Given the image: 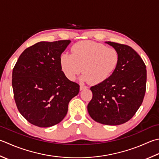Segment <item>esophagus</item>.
<instances>
[{"label":"esophagus","mask_w":159,"mask_h":159,"mask_svg":"<svg viewBox=\"0 0 159 159\" xmlns=\"http://www.w3.org/2000/svg\"><path fill=\"white\" fill-rule=\"evenodd\" d=\"M87 88H88V87H87V86H85V85H80V90L86 89Z\"/></svg>","instance_id":"1"}]
</instances>
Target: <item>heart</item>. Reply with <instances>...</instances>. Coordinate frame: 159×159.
<instances>
[{
    "instance_id": "obj_1",
    "label": "heart",
    "mask_w": 159,
    "mask_h": 159,
    "mask_svg": "<svg viewBox=\"0 0 159 159\" xmlns=\"http://www.w3.org/2000/svg\"><path fill=\"white\" fill-rule=\"evenodd\" d=\"M119 60V53L116 49L91 40H84L73 45L71 54H62L60 63L64 74L69 80L75 79L82 67V79L96 85L105 81L112 75Z\"/></svg>"
}]
</instances>
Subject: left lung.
I'll use <instances>...</instances> for the list:
<instances>
[{
    "label": "left lung",
    "instance_id": "8db88e82",
    "mask_svg": "<svg viewBox=\"0 0 159 159\" xmlns=\"http://www.w3.org/2000/svg\"><path fill=\"white\" fill-rule=\"evenodd\" d=\"M119 52V63L107 80L91 87L88 105L92 119L104 125H118L130 120L143 101L147 70L141 57L128 45L108 41Z\"/></svg>",
    "mask_w": 159,
    "mask_h": 159
}]
</instances>
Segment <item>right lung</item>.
Segmentation results:
<instances>
[{
	"label": "right lung",
	"mask_w": 159,
	"mask_h": 159,
	"mask_svg": "<svg viewBox=\"0 0 159 159\" xmlns=\"http://www.w3.org/2000/svg\"><path fill=\"white\" fill-rule=\"evenodd\" d=\"M70 40L41 41L25 49L12 71L14 97L19 112L40 127L59 123L80 86L65 76L60 58Z\"/></svg>",
	"instance_id": "obj_1"
}]
</instances>
